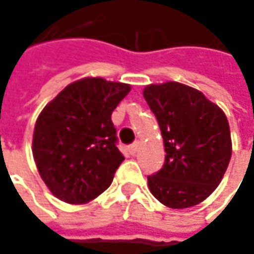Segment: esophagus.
Returning <instances> with one entry per match:
<instances>
[{
  "label": "esophagus",
  "mask_w": 254,
  "mask_h": 254,
  "mask_svg": "<svg viewBox=\"0 0 254 254\" xmlns=\"http://www.w3.org/2000/svg\"><path fill=\"white\" fill-rule=\"evenodd\" d=\"M138 148H140V142L138 141L132 142L131 145H128V152H130L131 155H134L135 152L138 151Z\"/></svg>",
  "instance_id": "obj_1"
}]
</instances>
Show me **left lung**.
<instances>
[{
    "label": "left lung",
    "instance_id": "left-lung-1",
    "mask_svg": "<svg viewBox=\"0 0 254 254\" xmlns=\"http://www.w3.org/2000/svg\"><path fill=\"white\" fill-rule=\"evenodd\" d=\"M142 94L167 152L164 167L147 177L148 188L168 208L195 206L216 190L229 165L228 119L203 93L178 82L148 84Z\"/></svg>",
    "mask_w": 254,
    "mask_h": 254
}]
</instances>
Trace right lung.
<instances>
[{"label":"right lung","mask_w":254,"mask_h":254,"mask_svg":"<svg viewBox=\"0 0 254 254\" xmlns=\"http://www.w3.org/2000/svg\"><path fill=\"white\" fill-rule=\"evenodd\" d=\"M130 90L127 83L84 77L67 84L38 116L32 154L56 198L83 205L110 187L124 161L112 113Z\"/></svg>","instance_id":"obj_1"}]
</instances>
